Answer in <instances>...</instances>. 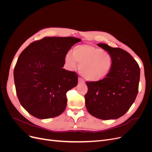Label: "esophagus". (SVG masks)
I'll return each mask as SVG.
<instances>
[{"mask_svg":"<svg viewBox=\"0 0 152 152\" xmlns=\"http://www.w3.org/2000/svg\"><path fill=\"white\" fill-rule=\"evenodd\" d=\"M79 83H80V84H84V82L80 78H79Z\"/></svg>","mask_w":152,"mask_h":152,"instance_id":"obj_1","label":"esophagus"}]
</instances>
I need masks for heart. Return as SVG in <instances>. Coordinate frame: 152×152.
<instances>
[{"label": "heart", "mask_w": 152, "mask_h": 152, "mask_svg": "<svg viewBox=\"0 0 152 152\" xmlns=\"http://www.w3.org/2000/svg\"><path fill=\"white\" fill-rule=\"evenodd\" d=\"M65 62L71 70L79 66L80 73L88 81L98 82L107 78L113 66L112 54L105 50L88 44L77 45L72 55L68 54Z\"/></svg>", "instance_id": "obj_1"}]
</instances>
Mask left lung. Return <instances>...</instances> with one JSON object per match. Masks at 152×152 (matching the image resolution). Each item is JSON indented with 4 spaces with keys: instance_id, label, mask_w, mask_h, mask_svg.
I'll return each instance as SVG.
<instances>
[{
    "instance_id": "8db88e82",
    "label": "left lung",
    "mask_w": 152,
    "mask_h": 152,
    "mask_svg": "<svg viewBox=\"0 0 152 152\" xmlns=\"http://www.w3.org/2000/svg\"><path fill=\"white\" fill-rule=\"evenodd\" d=\"M98 45L112 54L113 66L107 78L98 82H87L85 95L88 112L102 120L120 118L134 102L138 93L140 69L131 55L121 48L107 44Z\"/></svg>"
}]
</instances>
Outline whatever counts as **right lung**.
I'll list each match as a JSON object with an SVG mask.
<instances>
[{
	"label": "right lung",
	"instance_id": "right-lung-1",
	"mask_svg": "<svg viewBox=\"0 0 152 152\" xmlns=\"http://www.w3.org/2000/svg\"><path fill=\"white\" fill-rule=\"evenodd\" d=\"M80 39L44 37L31 43L20 54L14 70L16 94L21 106L40 119L61 115L67 91L77 86L74 72L63 68L69 50Z\"/></svg>",
	"mask_w": 152,
	"mask_h": 152
}]
</instances>
